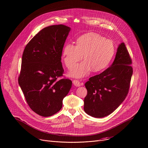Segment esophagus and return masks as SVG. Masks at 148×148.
Returning <instances> with one entry per match:
<instances>
[{
    "mask_svg": "<svg viewBox=\"0 0 148 148\" xmlns=\"http://www.w3.org/2000/svg\"><path fill=\"white\" fill-rule=\"evenodd\" d=\"M73 84H74L75 86H80L81 85V83L78 80L74 79V80H73Z\"/></svg>",
    "mask_w": 148,
    "mask_h": 148,
    "instance_id": "esophagus-1",
    "label": "esophagus"
}]
</instances>
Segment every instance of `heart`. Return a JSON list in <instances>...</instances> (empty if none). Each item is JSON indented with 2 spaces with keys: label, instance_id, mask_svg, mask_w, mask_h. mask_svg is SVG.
<instances>
[{
  "label": "heart",
  "instance_id": "obj_1",
  "mask_svg": "<svg viewBox=\"0 0 148 148\" xmlns=\"http://www.w3.org/2000/svg\"><path fill=\"white\" fill-rule=\"evenodd\" d=\"M114 53L113 42L95 33L82 35L77 39V46L67 43L63 49V61L69 69L73 68L84 55L85 60L70 73V75L77 78L85 76L91 69L93 72L104 70L111 62Z\"/></svg>",
  "mask_w": 148,
  "mask_h": 148
}]
</instances>
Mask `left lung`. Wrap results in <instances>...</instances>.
<instances>
[{
	"mask_svg": "<svg viewBox=\"0 0 148 148\" xmlns=\"http://www.w3.org/2000/svg\"><path fill=\"white\" fill-rule=\"evenodd\" d=\"M131 64L127 49L122 42L110 67L90 77L85 84L88 92L84 101L86 113L96 118L104 117L122 103L130 88L133 73Z\"/></svg>",
	"mask_w": 148,
	"mask_h": 148,
	"instance_id": "obj_1",
	"label": "left lung"
}]
</instances>
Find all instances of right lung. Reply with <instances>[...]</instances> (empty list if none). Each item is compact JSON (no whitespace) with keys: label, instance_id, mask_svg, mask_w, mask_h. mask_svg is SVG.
<instances>
[{"label":"right lung","instance_id":"add662e5","mask_svg":"<svg viewBox=\"0 0 148 148\" xmlns=\"http://www.w3.org/2000/svg\"><path fill=\"white\" fill-rule=\"evenodd\" d=\"M70 27L60 24L40 31L26 45L18 84L29 108L36 114L51 116L62 108L72 81L63 76V48Z\"/></svg>","mask_w":148,"mask_h":148}]
</instances>
